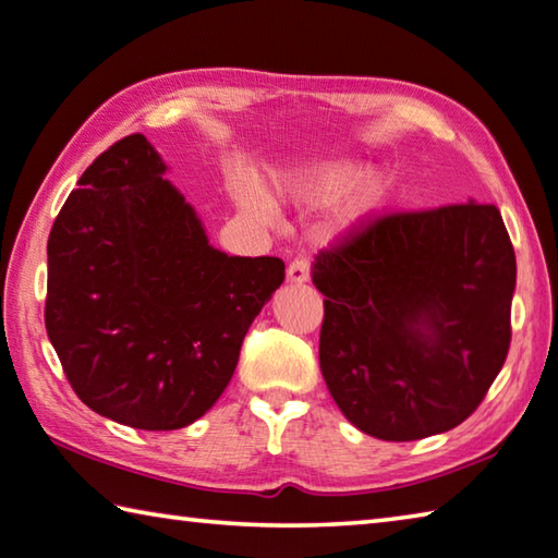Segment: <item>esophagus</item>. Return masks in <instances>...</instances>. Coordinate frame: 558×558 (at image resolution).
I'll return each instance as SVG.
<instances>
[{
	"label": "esophagus",
	"instance_id": "1",
	"mask_svg": "<svg viewBox=\"0 0 558 558\" xmlns=\"http://www.w3.org/2000/svg\"><path fill=\"white\" fill-rule=\"evenodd\" d=\"M307 280H310V260L295 258L288 266V282H292V286H302V282Z\"/></svg>",
	"mask_w": 558,
	"mask_h": 558
}]
</instances>
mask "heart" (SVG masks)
<instances>
[{"label": "heart", "mask_w": 558, "mask_h": 558, "mask_svg": "<svg viewBox=\"0 0 558 558\" xmlns=\"http://www.w3.org/2000/svg\"><path fill=\"white\" fill-rule=\"evenodd\" d=\"M368 172L356 160H314L295 168L270 170L260 185L253 180L231 178L229 190L241 215L256 225H268L276 215V205L282 202L327 207L349 195L333 217V234H351L376 219L390 197V180L380 173L369 177Z\"/></svg>", "instance_id": "heart-1"}]
</instances>
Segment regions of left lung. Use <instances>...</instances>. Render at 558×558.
I'll return each instance as SVG.
<instances>
[{
  "instance_id": "obj_1",
  "label": "left lung",
  "mask_w": 558,
  "mask_h": 558,
  "mask_svg": "<svg viewBox=\"0 0 558 558\" xmlns=\"http://www.w3.org/2000/svg\"><path fill=\"white\" fill-rule=\"evenodd\" d=\"M319 368L353 427L383 441L449 432L510 349L518 263L495 205L400 211L314 258Z\"/></svg>"
}]
</instances>
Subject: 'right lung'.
<instances>
[{"instance_id":"add662e5","label":"right lung","mask_w":558,"mask_h":558,"mask_svg":"<svg viewBox=\"0 0 558 558\" xmlns=\"http://www.w3.org/2000/svg\"><path fill=\"white\" fill-rule=\"evenodd\" d=\"M146 136L95 158L48 236L46 331L89 410L134 429L199 420L234 376L251 322L286 280L227 256Z\"/></svg>"}]
</instances>
